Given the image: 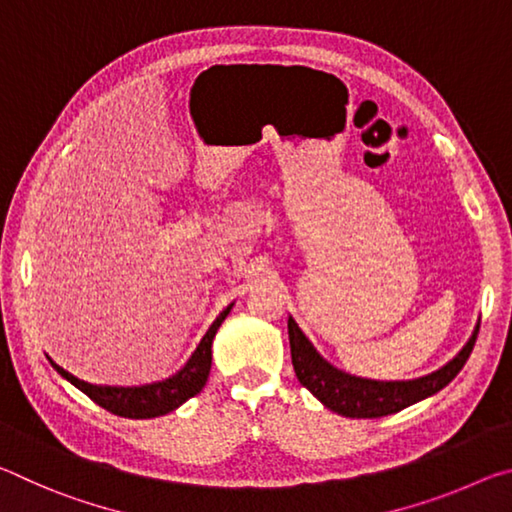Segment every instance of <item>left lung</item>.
Segmentation results:
<instances>
[{"label": "left lung", "instance_id": "1", "mask_svg": "<svg viewBox=\"0 0 512 512\" xmlns=\"http://www.w3.org/2000/svg\"><path fill=\"white\" fill-rule=\"evenodd\" d=\"M479 334V325L474 327L470 341L456 357L431 375H424L409 381H377L354 377L334 368L316 352L314 345L302 334V329L293 318H289V343L291 361L296 377L302 386L316 395L329 411L345 415V418H381L406 409L415 402L424 400L452 381L465 361L470 359L472 348Z\"/></svg>", "mask_w": 512, "mask_h": 512}]
</instances>
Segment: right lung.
<instances>
[{
    "label": "right lung",
    "instance_id": "1",
    "mask_svg": "<svg viewBox=\"0 0 512 512\" xmlns=\"http://www.w3.org/2000/svg\"><path fill=\"white\" fill-rule=\"evenodd\" d=\"M230 307H225L212 327L207 329L203 341L198 343L192 357L180 368L176 375L155 384L146 386H97L88 384L79 377H74L72 372L60 368L58 363L51 361V366L58 370L60 377H65L69 384H74L79 391L90 397L92 402H97L103 409L121 415V418H133V420H146V418H158V415H167L169 411H176L180 404H185L189 397L203 391L207 377H210L212 368V341L216 336V329L221 327L225 316L230 314Z\"/></svg>",
    "mask_w": 512,
    "mask_h": 512
}]
</instances>
